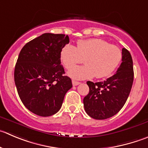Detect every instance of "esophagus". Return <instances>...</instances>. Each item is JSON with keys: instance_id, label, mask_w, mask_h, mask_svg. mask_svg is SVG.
Wrapping results in <instances>:
<instances>
[{"instance_id": "34e87169", "label": "esophagus", "mask_w": 148, "mask_h": 148, "mask_svg": "<svg viewBox=\"0 0 148 148\" xmlns=\"http://www.w3.org/2000/svg\"><path fill=\"white\" fill-rule=\"evenodd\" d=\"M72 83H73V86H78V85H79L80 84H81V83L78 82V81H72Z\"/></svg>"}]
</instances>
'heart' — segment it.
I'll list each match as a JSON object with an SVG mask.
<instances>
[{"mask_svg": "<svg viewBox=\"0 0 148 148\" xmlns=\"http://www.w3.org/2000/svg\"><path fill=\"white\" fill-rule=\"evenodd\" d=\"M60 58L67 70L84 59L85 65L73 67L67 73L73 79H90L94 76L103 78L111 75L119 67L122 51L118 46L109 44L102 39L90 38L78 40L76 47L65 45L61 51Z\"/></svg>", "mask_w": 148, "mask_h": 148, "instance_id": "b5f03b06", "label": "heart"}]
</instances>
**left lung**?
<instances>
[{"mask_svg": "<svg viewBox=\"0 0 148 148\" xmlns=\"http://www.w3.org/2000/svg\"><path fill=\"white\" fill-rule=\"evenodd\" d=\"M134 81L133 61L129 51L122 49V62L116 73L103 82L87 81L89 92L84 98L86 112L97 120L109 119L126 103Z\"/></svg>", "mask_w": 148, "mask_h": 148, "instance_id": "1", "label": "left lung"}]
</instances>
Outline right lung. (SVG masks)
I'll list each match as a JSON object with an SVG mask.
<instances>
[{"instance_id": "right-lung-1", "label": "right lung", "mask_w": 148, "mask_h": 148, "mask_svg": "<svg viewBox=\"0 0 148 148\" xmlns=\"http://www.w3.org/2000/svg\"><path fill=\"white\" fill-rule=\"evenodd\" d=\"M68 36L44 33L21 50L14 69V82L21 101L43 117L57 113L72 81L64 75L60 53L69 43Z\"/></svg>"}]
</instances>
